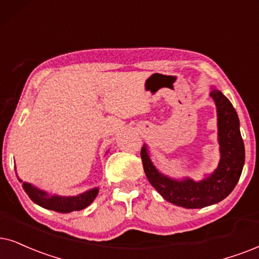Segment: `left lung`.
<instances>
[{"instance_id":"left-lung-1","label":"left lung","mask_w":259,"mask_h":259,"mask_svg":"<svg viewBox=\"0 0 259 259\" xmlns=\"http://www.w3.org/2000/svg\"><path fill=\"white\" fill-rule=\"evenodd\" d=\"M210 97L218 109L219 145L221 159L218 168L204 181L186 178L176 181L158 172L150 161L147 147L141 149L143 169L150 184L166 201L188 209L204 208L222 201L233 191L245 162V147L239 130V118L231 101L220 91L212 90Z\"/></svg>"}]
</instances>
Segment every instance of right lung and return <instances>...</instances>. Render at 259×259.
<instances>
[{
  "label": "right lung",
  "instance_id": "1",
  "mask_svg": "<svg viewBox=\"0 0 259 259\" xmlns=\"http://www.w3.org/2000/svg\"><path fill=\"white\" fill-rule=\"evenodd\" d=\"M20 181V179H19ZM21 182V181H20ZM24 190L27 192L28 197L32 199L34 203H37L40 207L49 209V210H54L57 212H71L76 210H82L92 202L98 195V189H92L90 191L84 192L74 197H65V196H50L48 192L41 191L34 186H32L28 183H24Z\"/></svg>",
  "mask_w": 259,
  "mask_h": 259
}]
</instances>
